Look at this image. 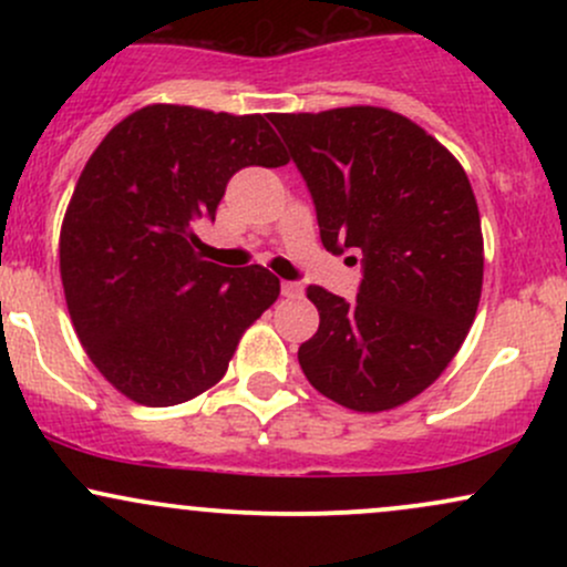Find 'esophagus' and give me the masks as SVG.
Here are the masks:
<instances>
[{
  "label": "esophagus",
  "instance_id": "34e87169",
  "mask_svg": "<svg viewBox=\"0 0 567 567\" xmlns=\"http://www.w3.org/2000/svg\"><path fill=\"white\" fill-rule=\"evenodd\" d=\"M301 292H303L301 282H292V279H285V282H282V296L285 298H298Z\"/></svg>",
  "mask_w": 567,
  "mask_h": 567
}]
</instances>
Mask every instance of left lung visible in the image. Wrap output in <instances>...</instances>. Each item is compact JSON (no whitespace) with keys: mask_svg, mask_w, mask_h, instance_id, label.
Listing matches in <instances>:
<instances>
[{"mask_svg":"<svg viewBox=\"0 0 567 567\" xmlns=\"http://www.w3.org/2000/svg\"><path fill=\"white\" fill-rule=\"evenodd\" d=\"M269 120L309 186L322 245L362 252L354 301L306 290L320 328L298 349L303 375L349 410H392L440 379L477 315L485 258L470 178L389 109Z\"/></svg>","mask_w":567,"mask_h":567,"instance_id":"1","label":"left lung"}]
</instances>
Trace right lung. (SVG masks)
Listing matches in <instances>:
<instances>
[{
    "label": "right lung",
    "mask_w": 567,
    "mask_h": 567,
    "mask_svg": "<svg viewBox=\"0 0 567 567\" xmlns=\"http://www.w3.org/2000/svg\"><path fill=\"white\" fill-rule=\"evenodd\" d=\"M250 165H288L261 114L154 103L101 141L61 226V279L84 351L130 400L167 408L224 379L239 338L277 301L264 266L202 261L194 220L216 218Z\"/></svg>",
    "instance_id": "right-lung-1"
}]
</instances>
